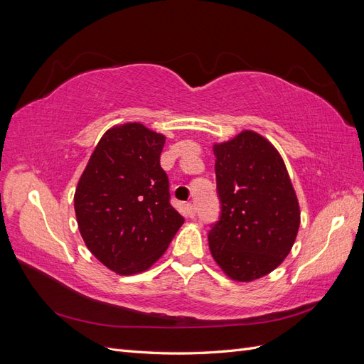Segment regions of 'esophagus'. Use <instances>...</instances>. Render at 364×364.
Returning <instances> with one entry per match:
<instances>
[{"label":"esophagus","mask_w":364,"mask_h":364,"mask_svg":"<svg viewBox=\"0 0 364 364\" xmlns=\"http://www.w3.org/2000/svg\"><path fill=\"white\" fill-rule=\"evenodd\" d=\"M185 211H186V215H188L190 218L196 217V206L193 203H186L185 205Z\"/></svg>","instance_id":"34e87169"}]
</instances>
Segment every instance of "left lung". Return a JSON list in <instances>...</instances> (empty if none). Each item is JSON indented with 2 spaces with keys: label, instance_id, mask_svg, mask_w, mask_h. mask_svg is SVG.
<instances>
[{
  "label": "left lung",
  "instance_id": "obj_1",
  "mask_svg": "<svg viewBox=\"0 0 364 364\" xmlns=\"http://www.w3.org/2000/svg\"><path fill=\"white\" fill-rule=\"evenodd\" d=\"M213 150L222 214L208 234L209 250L230 279H259L287 258L299 230L289 171L272 142L253 130Z\"/></svg>",
  "mask_w": 364,
  "mask_h": 364
}]
</instances>
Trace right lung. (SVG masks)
I'll return each instance as SVG.
<instances>
[{"label":"right lung","instance_id":"1","mask_svg":"<svg viewBox=\"0 0 364 364\" xmlns=\"http://www.w3.org/2000/svg\"><path fill=\"white\" fill-rule=\"evenodd\" d=\"M165 136L141 123L114 126L98 141L74 194L80 235L118 274L150 269L183 223L170 205L159 158Z\"/></svg>","mask_w":364,"mask_h":364}]
</instances>
